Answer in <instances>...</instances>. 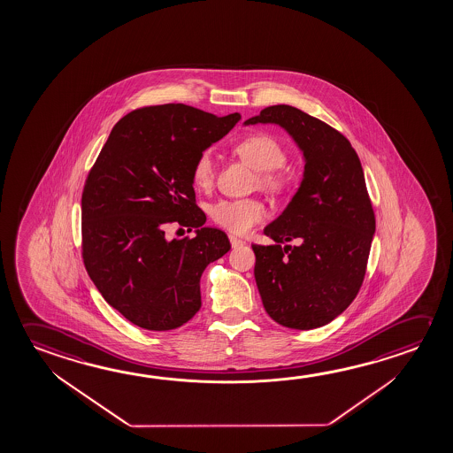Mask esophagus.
<instances>
[{
  "label": "esophagus",
  "mask_w": 453,
  "mask_h": 453,
  "mask_svg": "<svg viewBox=\"0 0 453 453\" xmlns=\"http://www.w3.org/2000/svg\"><path fill=\"white\" fill-rule=\"evenodd\" d=\"M230 245L232 248H237V246L245 245V242L242 238L235 237V235H229Z\"/></svg>",
  "instance_id": "obj_1"
}]
</instances>
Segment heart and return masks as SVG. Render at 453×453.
Segmentation results:
<instances>
[{"label":"heart","mask_w":453,"mask_h":453,"mask_svg":"<svg viewBox=\"0 0 453 453\" xmlns=\"http://www.w3.org/2000/svg\"><path fill=\"white\" fill-rule=\"evenodd\" d=\"M234 153L252 169L259 172L262 188L273 193H281L286 188L282 173L274 171L286 161V151L281 143L270 134H246L234 145ZM194 185L208 189L215 180V164L208 151H202L194 159L191 169ZM210 216L218 226L234 234H246L267 216V207L259 199H223L216 202L210 210Z\"/></svg>","instance_id":"heart-1"}]
</instances>
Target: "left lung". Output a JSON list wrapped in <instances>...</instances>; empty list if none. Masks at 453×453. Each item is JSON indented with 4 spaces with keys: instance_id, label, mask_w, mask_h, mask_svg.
Masks as SVG:
<instances>
[{
    "instance_id": "1",
    "label": "left lung",
    "mask_w": 453,
    "mask_h": 453,
    "mask_svg": "<svg viewBox=\"0 0 453 453\" xmlns=\"http://www.w3.org/2000/svg\"><path fill=\"white\" fill-rule=\"evenodd\" d=\"M256 123L280 125L292 135L303 151L304 173L288 208L264 230L276 243L252 245L254 278L274 322L311 330L340 316L364 282L376 230L364 169L340 131L292 105H270L245 121Z\"/></svg>"
}]
</instances>
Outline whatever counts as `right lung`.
Wrapping results in <instances>:
<instances>
[{
    "label": "right lung",
    "instance_id": "add662e5",
    "mask_svg": "<svg viewBox=\"0 0 453 453\" xmlns=\"http://www.w3.org/2000/svg\"><path fill=\"white\" fill-rule=\"evenodd\" d=\"M242 119L185 104L147 105L111 129L82 193V259L105 302L134 326L172 330L201 310V276L230 250L203 227L194 159ZM169 225L196 238L165 237Z\"/></svg>",
    "mask_w": 453,
    "mask_h": 453
}]
</instances>
